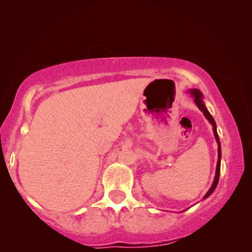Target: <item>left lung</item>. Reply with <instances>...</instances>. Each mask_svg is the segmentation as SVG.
Returning a JSON list of instances; mask_svg holds the SVG:
<instances>
[{
    "label": "left lung",
    "instance_id": "1",
    "mask_svg": "<svg viewBox=\"0 0 252 252\" xmlns=\"http://www.w3.org/2000/svg\"><path fill=\"white\" fill-rule=\"evenodd\" d=\"M188 92L190 93L191 96L193 97V101L194 103L197 104V106L199 108V110L201 111L203 113V116L206 117L207 120L211 123L212 126V130H213V134H215V138H216V141L218 143V161H217V168H216V176L215 179H213V182H212V186L210 189L208 190V192L204 194L203 199H207L209 195H211L213 191L216 190L217 186H218V182H219V177H220V163H221V146H220V140H219V135H218V132H217V126H216V122H215V119L212 118V116L209 112L206 104H204L203 102V94L201 93V91L198 90V89H190V90H188Z\"/></svg>",
    "mask_w": 252,
    "mask_h": 252
}]
</instances>
